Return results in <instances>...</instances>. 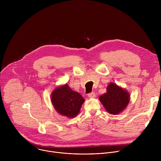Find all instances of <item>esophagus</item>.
I'll list each match as a JSON object with an SVG mask.
<instances>
[{
    "label": "esophagus",
    "mask_w": 161,
    "mask_h": 161,
    "mask_svg": "<svg viewBox=\"0 0 161 161\" xmlns=\"http://www.w3.org/2000/svg\"><path fill=\"white\" fill-rule=\"evenodd\" d=\"M88 97H90V98H94V97H96V94H95V92H92L89 93V94H88Z\"/></svg>",
    "instance_id": "34e87169"
}]
</instances>
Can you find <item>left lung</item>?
<instances>
[{
	"label": "left lung",
	"mask_w": 161,
	"mask_h": 161,
	"mask_svg": "<svg viewBox=\"0 0 161 161\" xmlns=\"http://www.w3.org/2000/svg\"><path fill=\"white\" fill-rule=\"evenodd\" d=\"M106 90V93L99 98L106 111L111 114H117L122 112L129 102V94L113 83L108 86Z\"/></svg>",
	"instance_id": "obj_1"
}]
</instances>
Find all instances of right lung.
<instances>
[{
  "label": "right lung",
  "instance_id": "add662e5",
  "mask_svg": "<svg viewBox=\"0 0 161 161\" xmlns=\"http://www.w3.org/2000/svg\"><path fill=\"white\" fill-rule=\"evenodd\" d=\"M52 102L55 109L69 118L75 117L79 113L85 99L67 84L55 88L52 94Z\"/></svg>",
  "mask_w": 161,
  "mask_h": 161
}]
</instances>
